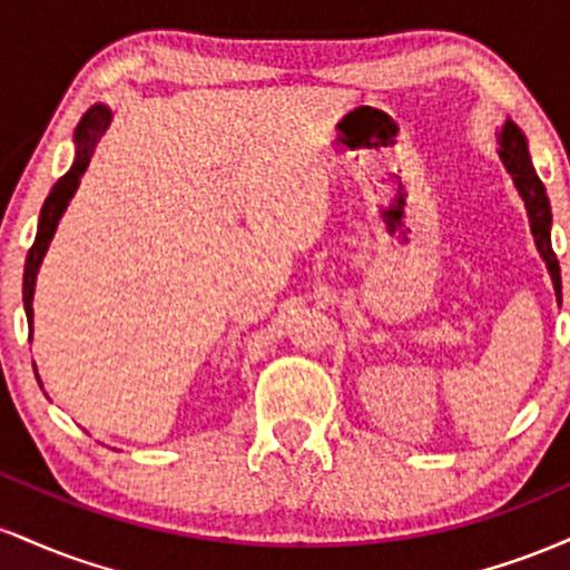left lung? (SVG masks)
Instances as JSON below:
<instances>
[{
  "instance_id": "left-lung-1",
  "label": "left lung",
  "mask_w": 570,
  "mask_h": 570,
  "mask_svg": "<svg viewBox=\"0 0 570 570\" xmlns=\"http://www.w3.org/2000/svg\"><path fill=\"white\" fill-rule=\"evenodd\" d=\"M501 160L507 166V171L512 174L517 189H520L522 200H525L528 219H531V233L535 238V246H539L541 257L549 267V276H552L554 292H558V299L562 294L560 284V263L552 252V238H549V227H552V208H549L547 189L541 185L539 174L533 171V163L528 158V144L522 130L514 126V122H507L501 130Z\"/></svg>"
}]
</instances>
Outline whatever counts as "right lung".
<instances>
[{
	"label": "right lung",
	"instance_id": "obj_1",
	"mask_svg": "<svg viewBox=\"0 0 570 570\" xmlns=\"http://www.w3.org/2000/svg\"><path fill=\"white\" fill-rule=\"evenodd\" d=\"M109 117H112V112H109L107 107H101V104H96V107H90L88 112L82 115L80 126H77V134H75L77 144H80V147H77L75 166H71L69 171L56 181L53 189H50L48 200H45L42 212H39L37 238L29 248V257H26V267H23V307H26V318H29V324H31V316H35V313H31V299H35L37 271L39 265H42L48 244L53 240L58 219H61V214L67 212L71 195H75L77 185H80V176L85 174V168H88L90 158H94L98 136H101L109 126Z\"/></svg>",
	"mask_w": 570,
	"mask_h": 570
}]
</instances>
